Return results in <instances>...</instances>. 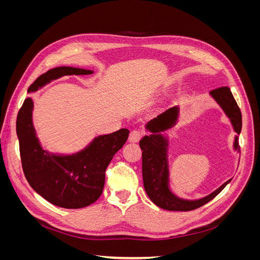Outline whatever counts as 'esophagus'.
I'll use <instances>...</instances> for the list:
<instances>
[{"mask_svg": "<svg viewBox=\"0 0 260 260\" xmlns=\"http://www.w3.org/2000/svg\"><path fill=\"white\" fill-rule=\"evenodd\" d=\"M142 138V132L139 131V130H133L130 132V136H129V142L131 143H137Z\"/></svg>", "mask_w": 260, "mask_h": 260, "instance_id": "1", "label": "esophagus"}]
</instances>
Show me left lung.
<instances>
[{
  "instance_id": "obj_1",
  "label": "left lung",
  "mask_w": 260,
  "mask_h": 260,
  "mask_svg": "<svg viewBox=\"0 0 260 260\" xmlns=\"http://www.w3.org/2000/svg\"><path fill=\"white\" fill-rule=\"evenodd\" d=\"M209 94L222 108L225 115L229 117L233 130L237 132L233 146L234 149L240 151L238 136H240L242 129V114L230 89L228 86H221V88L210 91ZM178 117L179 107L175 106L147 122L146 129L152 132V135L145 136L140 141V147L142 149L143 184L149 200L155 205L171 211H190L202 207L212 199H215L230 182L231 179L218 187L216 191L200 200H183L171 192L169 188L168 162L169 140L160 132L174 127L177 123Z\"/></svg>"
}]
</instances>
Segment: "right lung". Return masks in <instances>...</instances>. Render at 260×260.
Here are the masks:
<instances>
[{"mask_svg": "<svg viewBox=\"0 0 260 260\" xmlns=\"http://www.w3.org/2000/svg\"><path fill=\"white\" fill-rule=\"evenodd\" d=\"M92 70L56 67L41 75L29 86L36 92L52 80L70 75H91ZM34 101L27 98L19 109L16 132L22 170L30 186L55 206L78 209L99 200L105 183V170L129 136L128 129L99 136L82 151L58 155L43 149L32 124Z\"/></svg>", "mask_w": 260, "mask_h": 260, "instance_id": "right-lung-1", "label": "right lung"}]
</instances>
